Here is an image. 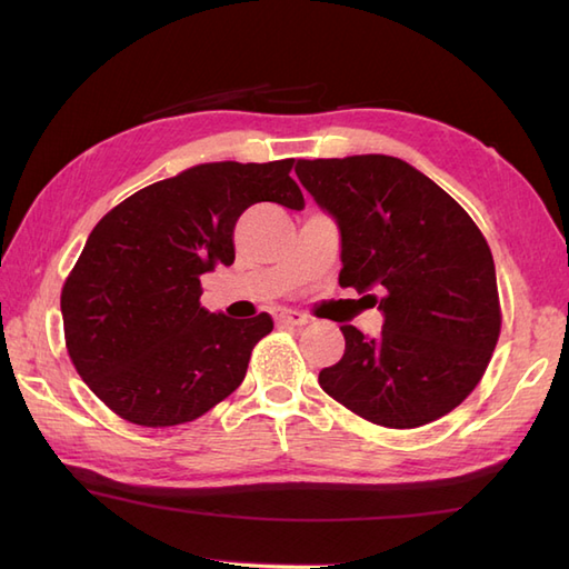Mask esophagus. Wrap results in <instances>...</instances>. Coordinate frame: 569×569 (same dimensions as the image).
<instances>
[{
	"instance_id": "obj_1",
	"label": "esophagus",
	"mask_w": 569,
	"mask_h": 569,
	"mask_svg": "<svg viewBox=\"0 0 569 569\" xmlns=\"http://www.w3.org/2000/svg\"><path fill=\"white\" fill-rule=\"evenodd\" d=\"M273 320H276L278 325H291V328H300V325L308 322V318L303 316V312L288 310V308H276V310H273Z\"/></svg>"
}]
</instances>
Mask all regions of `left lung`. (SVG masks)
<instances>
[{
    "label": "left lung",
    "mask_w": 569,
    "mask_h": 569,
    "mask_svg": "<svg viewBox=\"0 0 569 569\" xmlns=\"http://www.w3.org/2000/svg\"><path fill=\"white\" fill-rule=\"evenodd\" d=\"M296 176L340 229V286L383 316L377 337L342 325L345 355L320 371L322 391L383 428L450 413L475 391L501 330L497 269L479 227L393 156L303 159Z\"/></svg>",
    "instance_id": "1"
}]
</instances>
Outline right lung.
I'll return each mask as SVG.
<instances>
[{"label":"right lung","instance_id":"1","mask_svg":"<svg viewBox=\"0 0 569 569\" xmlns=\"http://www.w3.org/2000/svg\"><path fill=\"white\" fill-rule=\"evenodd\" d=\"M293 159L217 161L141 188L94 224L60 293L68 355L117 416L168 428L244 381L269 312L234 320L200 306V276L234 261V224L257 202L303 210Z\"/></svg>","mask_w":569,"mask_h":569}]
</instances>
